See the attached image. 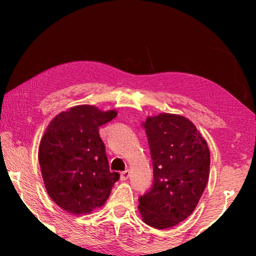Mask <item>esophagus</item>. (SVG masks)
<instances>
[{
    "mask_svg": "<svg viewBox=\"0 0 256 256\" xmlns=\"http://www.w3.org/2000/svg\"><path fill=\"white\" fill-rule=\"evenodd\" d=\"M128 177H130V170H126L120 172V180H126Z\"/></svg>",
    "mask_w": 256,
    "mask_h": 256,
    "instance_id": "1",
    "label": "esophagus"
}]
</instances>
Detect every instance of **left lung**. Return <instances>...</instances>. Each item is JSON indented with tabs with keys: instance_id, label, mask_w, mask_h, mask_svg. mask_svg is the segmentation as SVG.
Instances as JSON below:
<instances>
[{
	"instance_id": "1",
	"label": "left lung",
	"mask_w": 256,
	"mask_h": 256,
	"mask_svg": "<svg viewBox=\"0 0 256 256\" xmlns=\"http://www.w3.org/2000/svg\"><path fill=\"white\" fill-rule=\"evenodd\" d=\"M154 180L138 196V210L151 227L170 228L196 209L209 178L210 151L194 124L180 115L146 120Z\"/></svg>"
}]
</instances>
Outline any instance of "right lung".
<instances>
[{"mask_svg":"<svg viewBox=\"0 0 256 256\" xmlns=\"http://www.w3.org/2000/svg\"><path fill=\"white\" fill-rule=\"evenodd\" d=\"M116 115L89 105L72 107L52 120L42 138L38 159L47 193L72 214L102 206L120 180L110 172L98 131Z\"/></svg>","mask_w":256,"mask_h":256,"instance_id":"right-lung-1","label":"right lung"}]
</instances>
